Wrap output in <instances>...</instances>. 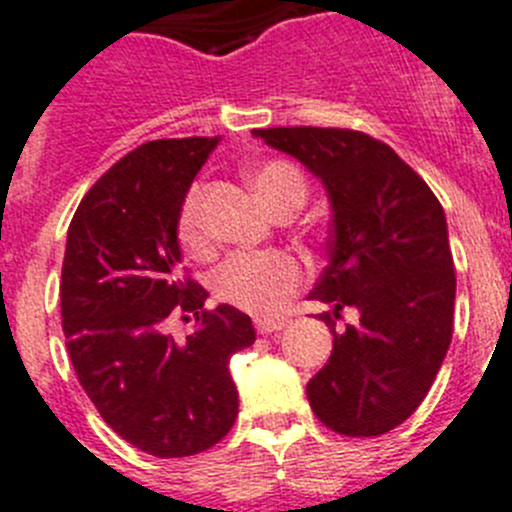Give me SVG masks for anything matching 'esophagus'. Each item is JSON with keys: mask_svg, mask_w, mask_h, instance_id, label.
<instances>
[{"mask_svg": "<svg viewBox=\"0 0 512 512\" xmlns=\"http://www.w3.org/2000/svg\"><path fill=\"white\" fill-rule=\"evenodd\" d=\"M285 326H288V323L280 321V318H257V321H255L257 333H262V336H267V333L283 331Z\"/></svg>", "mask_w": 512, "mask_h": 512, "instance_id": "34e87169", "label": "esophagus"}]
</instances>
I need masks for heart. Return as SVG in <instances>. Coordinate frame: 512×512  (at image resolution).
I'll list each match as a JSON object with an SVG mask.
<instances>
[{"instance_id":"obj_1","label":"heart","mask_w":512,"mask_h":512,"mask_svg":"<svg viewBox=\"0 0 512 512\" xmlns=\"http://www.w3.org/2000/svg\"><path fill=\"white\" fill-rule=\"evenodd\" d=\"M260 202L278 217H290L308 199V181L303 171L283 159H270L247 171ZM179 245L191 255L209 250V232L202 217V186L186 191L176 219ZM305 270L293 255L280 250L234 252L214 275V293L219 300L247 310L252 315L278 313L290 295L303 285Z\"/></svg>"}]
</instances>
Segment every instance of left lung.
Wrapping results in <instances>:
<instances>
[{"mask_svg":"<svg viewBox=\"0 0 512 512\" xmlns=\"http://www.w3.org/2000/svg\"><path fill=\"white\" fill-rule=\"evenodd\" d=\"M298 159L331 199V262L310 298L333 333L308 381L315 417L346 437H379L422 404L452 341L455 262L447 219L427 181L396 151L351 128H255ZM343 307L357 323L335 331Z\"/></svg>","mask_w":512,"mask_h":512,"instance_id":"left-lung-1","label":"left lung"}]
</instances>
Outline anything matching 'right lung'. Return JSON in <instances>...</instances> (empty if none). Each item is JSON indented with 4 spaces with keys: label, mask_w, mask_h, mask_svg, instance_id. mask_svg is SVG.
I'll return each instance as SVG.
<instances>
[{
    "label": "right lung",
    "mask_w": 512,
    "mask_h": 512,
    "mask_svg": "<svg viewBox=\"0 0 512 512\" xmlns=\"http://www.w3.org/2000/svg\"><path fill=\"white\" fill-rule=\"evenodd\" d=\"M219 138L138 146L88 191L62 260V333L80 386L105 424L154 457L209 450L237 419L232 353L255 343L250 315L204 308L207 290L181 270L176 219ZM171 314L198 326L186 342Z\"/></svg>",
    "instance_id": "add662e5"
}]
</instances>
